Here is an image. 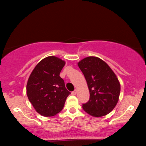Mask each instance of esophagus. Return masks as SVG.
<instances>
[{
	"label": "esophagus",
	"mask_w": 146,
	"mask_h": 146,
	"mask_svg": "<svg viewBox=\"0 0 146 146\" xmlns=\"http://www.w3.org/2000/svg\"><path fill=\"white\" fill-rule=\"evenodd\" d=\"M71 94L73 95H76V90H74L73 91L71 92Z\"/></svg>",
	"instance_id": "obj_1"
}]
</instances>
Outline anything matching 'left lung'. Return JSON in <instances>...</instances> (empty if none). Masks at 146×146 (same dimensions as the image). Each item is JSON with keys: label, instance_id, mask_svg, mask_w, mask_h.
<instances>
[{"label": "left lung", "instance_id": "1", "mask_svg": "<svg viewBox=\"0 0 146 146\" xmlns=\"http://www.w3.org/2000/svg\"><path fill=\"white\" fill-rule=\"evenodd\" d=\"M90 92L89 100L83 104L85 112L100 117L115 108L120 94V84L116 75L104 61L97 57H87L78 62Z\"/></svg>", "mask_w": 146, "mask_h": 146}]
</instances>
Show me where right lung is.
Here are the masks:
<instances>
[{
  "instance_id": "1",
  "label": "right lung",
  "mask_w": 146,
  "mask_h": 146,
  "mask_svg": "<svg viewBox=\"0 0 146 146\" xmlns=\"http://www.w3.org/2000/svg\"><path fill=\"white\" fill-rule=\"evenodd\" d=\"M65 62L55 56L42 60L31 72L27 94L37 113L44 117L54 116L62 110L71 94L60 73Z\"/></svg>"
}]
</instances>
